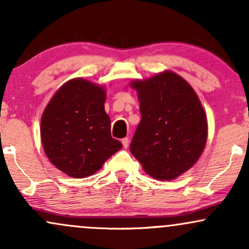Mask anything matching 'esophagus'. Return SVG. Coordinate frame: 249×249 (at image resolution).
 Here are the masks:
<instances>
[{
    "label": "esophagus",
    "mask_w": 249,
    "mask_h": 249,
    "mask_svg": "<svg viewBox=\"0 0 249 249\" xmlns=\"http://www.w3.org/2000/svg\"><path fill=\"white\" fill-rule=\"evenodd\" d=\"M122 144H123V146H124L125 148H127V146H128V138H123L122 139Z\"/></svg>",
    "instance_id": "1"
}]
</instances>
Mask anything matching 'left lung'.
<instances>
[{
  "instance_id": "1",
  "label": "left lung",
  "mask_w": 249,
  "mask_h": 249,
  "mask_svg": "<svg viewBox=\"0 0 249 249\" xmlns=\"http://www.w3.org/2000/svg\"><path fill=\"white\" fill-rule=\"evenodd\" d=\"M142 121L131 153L148 176L173 180L198 161L207 142V118L198 95L173 71L134 79Z\"/></svg>"
}]
</instances>
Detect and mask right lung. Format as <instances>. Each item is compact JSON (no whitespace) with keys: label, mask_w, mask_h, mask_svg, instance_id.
Returning a JSON list of instances; mask_svg holds the SVG:
<instances>
[{"label":"right lung","mask_w":249,"mask_h":249,"mask_svg":"<svg viewBox=\"0 0 249 249\" xmlns=\"http://www.w3.org/2000/svg\"><path fill=\"white\" fill-rule=\"evenodd\" d=\"M107 90L84 78L68 81L48 103L41 119V141L53 166L72 178L101 170L122 148L111 137L104 108Z\"/></svg>","instance_id":"right-lung-1"}]
</instances>
